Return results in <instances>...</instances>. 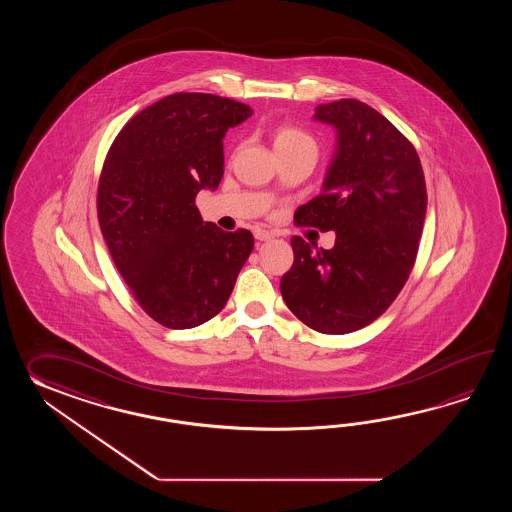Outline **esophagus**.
Returning a JSON list of instances; mask_svg holds the SVG:
<instances>
[{"label": "esophagus", "mask_w": 512, "mask_h": 512, "mask_svg": "<svg viewBox=\"0 0 512 512\" xmlns=\"http://www.w3.org/2000/svg\"><path fill=\"white\" fill-rule=\"evenodd\" d=\"M254 238L258 241H269L272 238V234L269 230L256 229L254 230Z\"/></svg>", "instance_id": "obj_1"}]
</instances>
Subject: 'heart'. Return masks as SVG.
<instances>
[{"label":"heart","instance_id":"heart-1","mask_svg":"<svg viewBox=\"0 0 512 512\" xmlns=\"http://www.w3.org/2000/svg\"><path fill=\"white\" fill-rule=\"evenodd\" d=\"M302 144H315L313 139L294 126H278L274 131V150H287Z\"/></svg>","mask_w":512,"mask_h":512}]
</instances>
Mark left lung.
I'll list each match as a JSON object with an SVG mask.
<instances>
[{
    "label": "left lung",
    "mask_w": 512,
    "mask_h": 512,
    "mask_svg": "<svg viewBox=\"0 0 512 512\" xmlns=\"http://www.w3.org/2000/svg\"><path fill=\"white\" fill-rule=\"evenodd\" d=\"M313 119L337 133L322 194L296 221L335 230L333 249L294 236L283 302L305 326L346 335L390 307L414 267L426 214L425 175L414 146L368 104H320Z\"/></svg>",
    "instance_id": "8db88e82"
}]
</instances>
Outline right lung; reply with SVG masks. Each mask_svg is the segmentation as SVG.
<instances>
[{"label": "right lung", "mask_w": 512, "mask_h": 512, "mask_svg": "<svg viewBox=\"0 0 512 512\" xmlns=\"http://www.w3.org/2000/svg\"><path fill=\"white\" fill-rule=\"evenodd\" d=\"M252 109L208 93H175L120 130L98 183V223L124 282L155 322L201 326L229 300L251 256L249 230L205 223L194 201L223 177V137Z\"/></svg>", "instance_id": "right-lung-1"}]
</instances>
